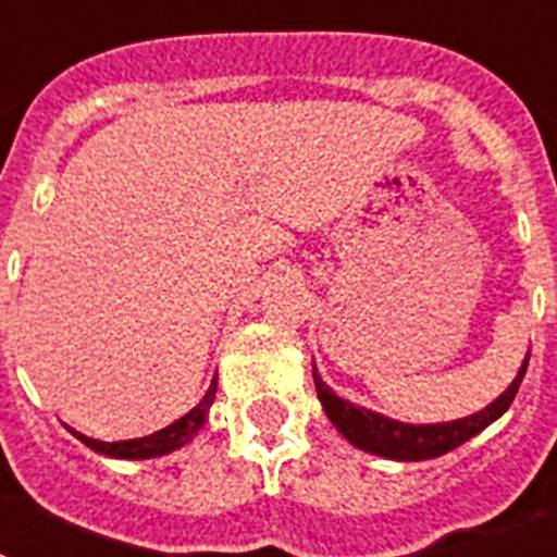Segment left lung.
<instances>
[{
	"label": "left lung",
	"mask_w": 557,
	"mask_h": 557,
	"mask_svg": "<svg viewBox=\"0 0 557 557\" xmlns=\"http://www.w3.org/2000/svg\"><path fill=\"white\" fill-rule=\"evenodd\" d=\"M527 366L529 357H523L518 377L486 409L474 411L469 418L449 420V423H426V426L400 423V420L383 418L377 411L343 400V397H337L332 388L325 386L318 369H314V386H318V397L320 404H323L325 414H329V420L337 426V432H343L346 441L355 443L357 449L372 451V455H381V458L388 460H429L458 449L460 443L481 435L483 429L495 423L512 406L515 395H518V386H521L523 374H527Z\"/></svg>",
	"instance_id": "8db88e82"
}]
</instances>
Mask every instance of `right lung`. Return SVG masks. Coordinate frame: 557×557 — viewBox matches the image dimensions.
Masks as SVG:
<instances>
[{
    "instance_id": "obj_1",
    "label": "right lung",
    "mask_w": 557,
    "mask_h": 557,
    "mask_svg": "<svg viewBox=\"0 0 557 557\" xmlns=\"http://www.w3.org/2000/svg\"><path fill=\"white\" fill-rule=\"evenodd\" d=\"M216 395V381H211L208 392L202 395V400L194 406L188 414H183L180 420H174L171 426L160 429V432H153V435L146 437H134V441H116V443H106V441H94V437H85L79 432H74L79 441L88 446V449L99 451V455H108V458H122V460H146V458H160V455H169V451L180 449L185 443L191 441L197 432L202 429L208 418V409L214 404Z\"/></svg>"
}]
</instances>
